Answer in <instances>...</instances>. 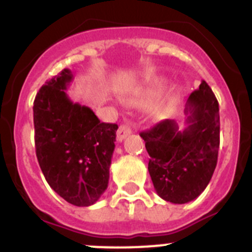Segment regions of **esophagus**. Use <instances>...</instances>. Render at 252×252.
<instances>
[{"label":"esophagus","mask_w":252,"mask_h":252,"mask_svg":"<svg viewBox=\"0 0 252 252\" xmlns=\"http://www.w3.org/2000/svg\"><path fill=\"white\" fill-rule=\"evenodd\" d=\"M131 133V128L127 125H121L117 130V141L122 142Z\"/></svg>","instance_id":"34e87169"}]
</instances>
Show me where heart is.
Returning a JSON list of instances; mask_svg holds the SVG:
<instances>
[{"label": "heart", "instance_id": "heart-1", "mask_svg": "<svg viewBox=\"0 0 252 252\" xmlns=\"http://www.w3.org/2000/svg\"><path fill=\"white\" fill-rule=\"evenodd\" d=\"M164 86L162 83H155L153 86L148 87L146 90L139 91V92L133 93L132 95L127 97L125 99V102L127 104H131V106H144V104H148L153 101L158 94L162 91ZM165 112V107L160 106L157 108V115L161 116Z\"/></svg>", "mask_w": 252, "mask_h": 252}]
</instances>
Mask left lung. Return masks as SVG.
Listing matches in <instances>:
<instances>
[{"instance_id": "1", "label": "left lung", "mask_w": 252, "mask_h": 252, "mask_svg": "<svg viewBox=\"0 0 252 252\" xmlns=\"http://www.w3.org/2000/svg\"><path fill=\"white\" fill-rule=\"evenodd\" d=\"M187 127L164 120L140 133L149 157L154 188L164 201L184 204L201 195L217 165L220 108L216 95L202 81L184 108Z\"/></svg>"}]
</instances>
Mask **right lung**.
I'll use <instances>...</instances> for the list:
<instances>
[{
    "label": "right lung",
    "mask_w": 252,
    "mask_h": 252,
    "mask_svg": "<svg viewBox=\"0 0 252 252\" xmlns=\"http://www.w3.org/2000/svg\"><path fill=\"white\" fill-rule=\"evenodd\" d=\"M72 81V72L63 69L37 92L35 149L51 189L73 206L88 207L108 187L119 126L101 122L90 107L69 98Z\"/></svg>",
    "instance_id": "1"
}]
</instances>
